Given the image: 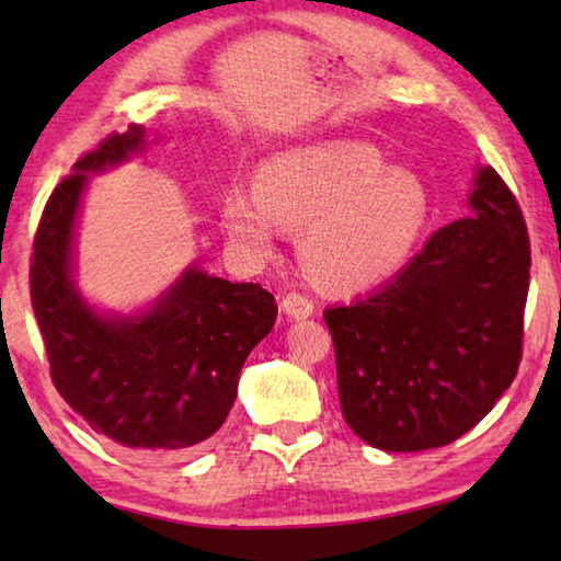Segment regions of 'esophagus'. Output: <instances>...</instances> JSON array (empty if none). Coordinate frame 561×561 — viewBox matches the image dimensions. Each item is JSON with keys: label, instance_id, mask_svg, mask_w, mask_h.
Masks as SVG:
<instances>
[{"label": "esophagus", "instance_id": "1", "mask_svg": "<svg viewBox=\"0 0 561 561\" xmlns=\"http://www.w3.org/2000/svg\"><path fill=\"white\" fill-rule=\"evenodd\" d=\"M280 306L290 319H309L313 313V298L298 294V290H288V294L283 296Z\"/></svg>", "mask_w": 561, "mask_h": 561}]
</instances>
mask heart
Listing matches in <instances>:
<instances>
[{
	"label": "heart",
	"mask_w": 561,
	"mask_h": 561,
	"mask_svg": "<svg viewBox=\"0 0 561 561\" xmlns=\"http://www.w3.org/2000/svg\"><path fill=\"white\" fill-rule=\"evenodd\" d=\"M225 227L248 255H271L280 221L301 229V260L327 288L359 290L401 267L428 225V191L378 148L332 140L283 150L260 165L257 188L227 194Z\"/></svg>",
	"instance_id": "obj_1"
}]
</instances>
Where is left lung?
Returning <instances> with one entry per match:
<instances>
[{"instance_id":"left-lung-1","label":"left lung","mask_w":561,"mask_h":561,"mask_svg":"<svg viewBox=\"0 0 561 561\" xmlns=\"http://www.w3.org/2000/svg\"><path fill=\"white\" fill-rule=\"evenodd\" d=\"M472 217L436 229L396 278L324 311L342 416L386 451L451 444L511 388L524 352L531 248L524 214L493 168Z\"/></svg>"}]
</instances>
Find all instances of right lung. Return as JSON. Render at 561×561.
I'll return each mask as SVG.
<instances>
[{
    "mask_svg": "<svg viewBox=\"0 0 561 561\" xmlns=\"http://www.w3.org/2000/svg\"><path fill=\"white\" fill-rule=\"evenodd\" d=\"M142 148V127L114 133L76 160L53 188L30 257V301L66 403L112 442L137 451H183L219 432L252 347L278 317L257 283L191 271L152 311L99 317L71 280V234L89 171Z\"/></svg>",
    "mask_w": 561,
    "mask_h": 561,
    "instance_id": "add662e5",
    "label": "right lung"
}]
</instances>
